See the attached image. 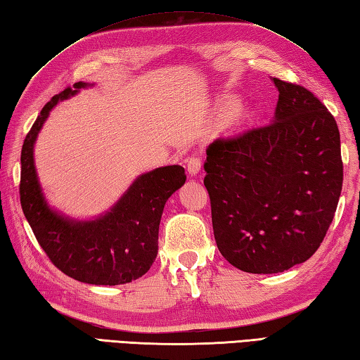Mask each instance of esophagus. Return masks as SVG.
I'll return each mask as SVG.
<instances>
[{
  "label": "esophagus",
  "instance_id": "esophagus-1",
  "mask_svg": "<svg viewBox=\"0 0 360 360\" xmlns=\"http://www.w3.org/2000/svg\"><path fill=\"white\" fill-rule=\"evenodd\" d=\"M187 164V172L190 174H196L201 170V158L200 156H192L186 160Z\"/></svg>",
  "mask_w": 360,
  "mask_h": 360
}]
</instances>
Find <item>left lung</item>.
Segmentation results:
<instances>
[{"label":"left lung","instance_id":"obj_1","mask_svg":"<svg viewBox=\"0 0 360 360\" xmlns=\"http://www.w3.org/2000/svg\"><path fill=\"white\" fill-rule=\"evenodd\" d=\"M273 82V122L218 137L204 162L218 250L256 274L292 269L320 248L343 184L333 114L306 87Z\"/></svg>","mask_w":360,"mask_h":360}]
</instances>
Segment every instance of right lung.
Wrapping results in <instances>:
<instances>
[{"instance_id":"1","label":"right lung","mask_w":360,"mask_h":360,"mask_svg":"<svg viewBox=\"0 0 360 360\" xmlns=\"http://www.w3.org/2000/svg\"><path fill=\"white\" fill-rule=\"evenodd\" d=\"M76 82L49 100L21 148L20 202L41 250L67 276L86 284L118 285L136 281L150 270L158 256L162 210L186 182L181 165L160 167L134 181L110 212L94 221H73L53 212L40 192L32 148L41 124L59 100L86 87Z\"/></svg>"}]
</instances>
